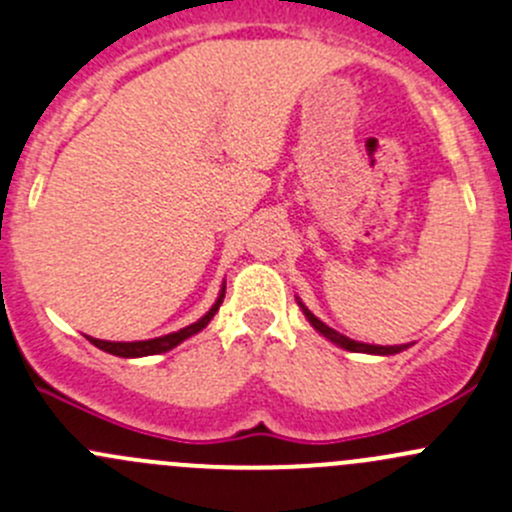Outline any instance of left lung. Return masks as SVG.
<instances>
[{
	"label": "left lung",
	"mask_w": 512,
	"mask_h": 512,
	"mask_svg": "<svg viewBox=\"0 0 512 512\" xmlns=\"http://www.w3.org/2000/svg\"><path fill=\"white\" fill-rule=\"evenodd\" d=\"M301 308H303V313H306L308 321H311V326L316 328L318 333H323V336H326L328 341L338 343V346L346 348V351H353V353H381V356H388V353L403 351V346H371V343H358V341H353V338H346V336H343V333L333 331V328H328L326 323L318 321V318L313 316V313L308 311L306 306H301Z\"/></svg>",
	"instance_id": "8db88e82"
}]
</instances>
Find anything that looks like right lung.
Listing matches in <instances>:
<instances>
[{
	"label": "right lung",
	"mask_w": 512,
	"mask_h": 512,
	"mask_svg": "<svg viewBox=\"0 0 512 512\" xmlns=\"http://www.w3.org/2000/svg\"><path fill=\"white\" fill-rule=\"evenodd\" d=\"M221 301H224V291H221L219 301L211 306V311L206 313L204 318H199L196 323H191V326L181 328V331L176 333H169V336H161V338H151V341H131V343H111V341H99V338H89L91 343H94L96 348H101V351L111 353V356H121V358H139V356H156V353H164V351H171L174 346H179L181 341H186L189 336H194V333H199L201 328L209 326V321L214 318V313L219 311Z\"/></svg>",
	"instance_id": "right-lung-1"
}]
</instances>
